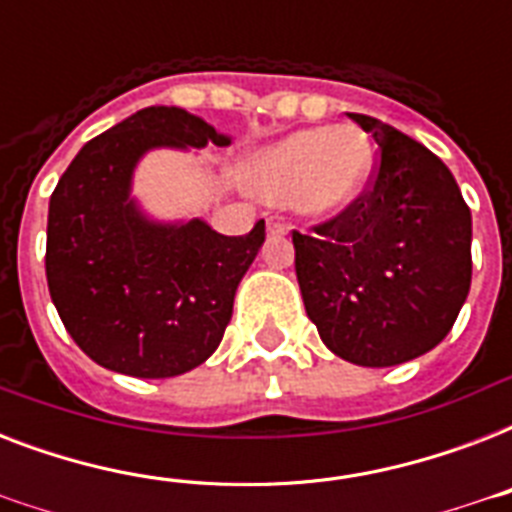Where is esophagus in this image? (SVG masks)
Listing matches in <instances>:
<instances>
[{
	"mask_svg": "<svg viewBox=\"0 0 512 512\" xmlns=\"http://www.w3.org/2000/svg\"><path fill=\"white\" fill-rule=\"evenodd\" d=\"M289 233V225L281 223V220H271L268 223V236H287Z\"/></svg>",
	"mask_w": 512,
	"mask_h": 512,
	"instance_id": "esophagus-1",
	"label": "esophagus"
}]
</instances>
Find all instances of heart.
<instances>
[{"label":"heart","mask_w":512,"mask_h":512,"mask_svg":"<svg viewBox=\"0 0 512 512\" xmlns=\"http://www.w3.org/2000/svg\"><path fill=\"white\" fill-rule=\"evenodd\" d=\"M372 172V146L353 127L292 132L263 148L249 183L263 199L292 201L308 217H335L361 196Z\"/></svg>","instance_id":"1"}]
</instances>
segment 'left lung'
<instances>
[{
  "label": "left lung",
  "mask_w": 512,
  "mask_h": 512,
  "mask_svg": "<svg viewBox=\"0 0 512 512\" xmlns=\"http://www.w3.org/2000/svg\"><path fill=\"white\" fill-rule=\"evenodd\" d=\"M350 119L380 146L372 185L313 233H292L308 319L335 356L396 366L449 335L470 292V209L441 159L396 127Z\"/></svg>",
  "instance_id": "8db88e82"
}]
</instances>
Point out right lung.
<instances>
[{
	"label": "right lung",
	"instance_id": "right-lung-1",
	"mask_svg": "<svg viewBox=\"0 0 512 512\" xmlns=\"http://www.w3.org/2000/svg\"><path fill=\"white\" fill-rule=\"evenodd\" d=\"M228 143L185 108L151 106L92 138L58 180L47 215V287L63 327L95 364L164 380L217 350L265 223L223 236L201 217L154 220L132 196V177L154 148Z\"/></svg>",
	"mask_w": 512,
	"mask_h": 512
}]
</instances>
